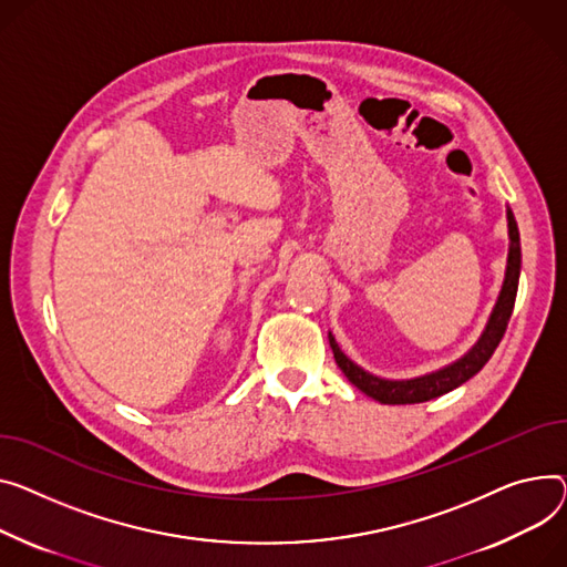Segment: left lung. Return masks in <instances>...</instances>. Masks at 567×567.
Masks as SVG:
<instances>
[{"mask_svg":"<svg viewBox=\"0 0 567 567\" xmlns=\"http://www.w3.org/2000/svg\"><path fill=\"white\" fill-rule=\"evenodd\" d=\"M506 220H508V259H506V274H504V285L497 296V303L487 317V323L481 332V337L474 342V347L454 360L451 364L435 369L424 375H414V379L405 381H394V379H381V375H373L360 364H355L342 349H339L337 339L332 332H328V342L334 355L337 367L344 371L347 379L367 396L388 403V405H405V403H424L431 399H437L451 390L461 388L467 383L472 375H476L485 362L493 358L495 349L499 347L502 337L506 332L508 319L513 315L515 306V296H517V282H519V269H522V250H519V230H517V220L506 207Z\"/></svg>","mask_w":567,"mask_h":567,"instance_id":"left-lung-1","label":"left lung"}]
</instances>
